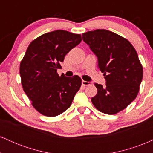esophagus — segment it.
I'll return each instance as SVG.
<instances>
[{
  "instance_id": "obj_1",
  "label": "esophagus",
  "mask_w": 153,
  "mask_h": 153,
  "mask_svg": "<svg viewBox=\"0 0 153 153\" xmlns=\"http://www.w3.org/2000/svg\"><path fill=\"white\" fill-rule=\"evenodd\" d=\"M91 82L88 81H85V80H82V85H84V86H87V85H91Z\"/></svg>"
}]
</instances>
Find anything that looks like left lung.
<instances>
[{
    "label": "left lung",
    "instance_id": "8db88e82",
    "mask_svg": "<svg viewBox=\"0 0 153 153\" xmlns=\"http://www.w3.org/2000/svg\"><path fill=\"white\" fill-rule=\"evenodd\" d=\"M82 36L97 57L106 80V86L95 83L97 94L91 101L100 111L115 114L138 94L143 70L137 53L127 39L106 29L88 31Z\"/></svg>",
    "mask_w": 153,
    "mask_h": 153
}]
</instances>
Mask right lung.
Segmentation results:
<instances>
[{"label": "right lung", "mask_w": 153, "mask_h": 153, "mask_svg": "<svg viewBox=\"0 0 153 153\" xmlns=\"http://www.w3.org/2000/svg\"><path fill=\"white\" fill-rule=\"evenodd\" d=\"M80 34L57 30L46 33L30 43L20 64L24 92L37 111L47 117L61 114L71 106L81 86L78 75L59 76V63L79 45Z\"/></svg>", "instance_id": "right-lung-1"}]
</instances>
